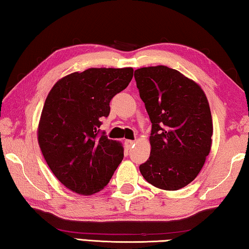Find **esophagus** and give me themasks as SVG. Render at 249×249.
<instances>
[{"instance_id":"esophagus-1","label":"esophagus","mask_w":249,"mask_h":249,"mask_svg":"<svg viewBox=\"0 0 249 249\" xmlns=\"http://www.w3.org/2000/svg\"><path fill=\"white\" fill-rule=\"evenodd\" d=\"M135 141H130V140H126L125 141V145L127 148H132V146H134Z\"/></svg>"}]
</instances>
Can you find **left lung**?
I'll return each mask as SVG.
<instances>
[{
    "mask_svg": "<svg viewBox=\"0 0 249 249\" xmlns=\"http://www.w3.org/2000/svg\"><path fill=\"white\" fill-rule=\"evenodd\" d=\"M151 122L149 159L140 170L147 182L175 191L196 179L212 145L208 99L199 84L166 66L135 70Z\"/></svg>",
    "mask_w": 249,
    "mask_h": 249,
    "instance_id": "left-lung-1",
    "label": "left lung"
}]
</instances>
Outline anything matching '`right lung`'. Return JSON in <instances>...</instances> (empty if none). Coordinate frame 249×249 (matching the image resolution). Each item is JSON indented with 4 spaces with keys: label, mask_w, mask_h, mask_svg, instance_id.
<instances>
[{
    "label": "right lung",
    "mask_w": 249,
    "mask_h": 249,
    "mask_svg": "<svg viewBox=\"0 0 249 249\" xmlns=\"http://www.w3.org/2000/svg\"><path fill=\"white\" fill-rule=\"evenodd\" d=\"M132 68H90L66 75L45 101L38 144L50 170L79 195L90 196L107 185L124 157L119 142L101 133L113 96L133 78Z\"/></svg>",
    "instance_id": "add662e5"
}]
</instances>
